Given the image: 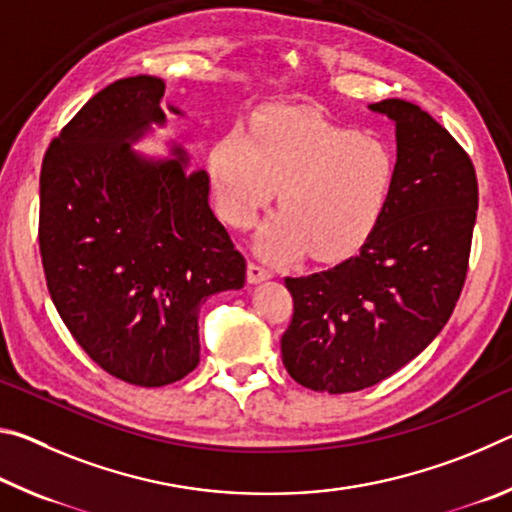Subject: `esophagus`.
Listing matches in <instances>:
<instances>
[{"instance_id":"obj_1","label":"esophagus","mask_w":512,"mask_h":512,"mask_svg":"<svg viewBox=\"0 0 512 512\" xmlns=\"http://www.w3.org/2000/svg\"><path fill=\"white\" fill-rule=\"evenodd\" d=\"M271 275H273V273L268 271L266 266L257 264V262H248V282H250V284L264 282V280H268V277H271Z\"/></svg>"}]
</instances>
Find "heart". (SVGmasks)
<instances>
[{
	"label": "heart",
	"mask_w": 512,
	"mask_h": 512,
	"mask_svg": "<svg viewBox=\"0 0 512 512\" xmlns=\"http://www.w3.org/2000/svg\"><path fill=\"white\" fill-rule=\"evenodd\" d=\"M395 171L384 140L291 106L259 112L250 133L232 128L210 151L216 205L235 228L253 225L280 187L282 212L257 237L275 262L354 253L384 216Z\"/></svg>",
	"instance_id": "1"
}]
</instances>
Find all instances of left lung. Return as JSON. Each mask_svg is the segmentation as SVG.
Instances as JSON below:
<instances>
[{"label": "left lung", "instance_id": "obj_1", "mask_svg": "<svg viewBox=\"0 0 512 512\" xmlns=\"http://www.w3.org/2000/svg\"><path fill=\"white\" fill-rule=\"evenodd\" d=\"M395 121L397 171L377 228L345 262L284 277L289 375L332 395L375 386L436 339L461 296L479 185L470 155L415 103H372Z\"/></svg>", "mask_w": 512, "mask_h": 512}]
</instances>
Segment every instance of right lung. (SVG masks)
Listing matches in <instances>:
<instances>
[{"instance_id": "1", "label": "right lung", "mask_w": 512, "mask_h": 512, "mask_svg": "<svg viewBox=\"0 0 512 512\" xmlns=\"http://www.w3.org/2000/svg\"><path fill=\"white\" fill-rule=\"evenodd\" d=\"M164 103L158 76L110 83L51 140L40 171L49 296L97 366L144 388L198 366L203 302L246 282V259L207 203V173H187L180 146L176 160L131 149L164 124Z\"/></svg>"}]
</instances>
